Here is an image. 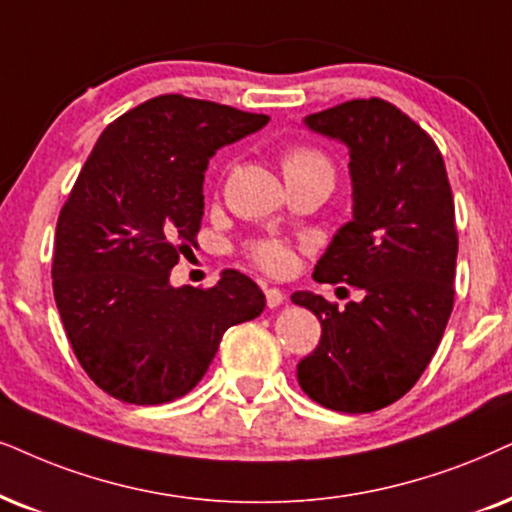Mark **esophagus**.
Masks as SVG:
<instances>
[{
  "label": "esophagus",
  "mask_w": 512,
  "mask_h": 512,
  "mask_svg": "<svg viewBox=\"0 0 512 512\" xmlns=\"http://www.w3.org/2000/svg\"><path fill=\"white\" fill-rule=\"evenodd\" d=\"M264 295H267V307L269 309L281 307V304L286 302V295H283V290H278V288H267V290H264Z\"/></svg>",
  "instance_id": "esophagus-1"
}]
</instances>
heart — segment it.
Here are the masks:
<instances>
[{"instance_id": "obj_1", "label": "heart", "mask_w": 512, "mask_h": 512, "mask_svg": "<svg viewBox=\"0 0 512 512\" xmlns=\"http://www.w3.org/2000/svg\"><path fill=\"white\" fill-rule=\"evenodd\" d=\"M316 165H323L328 167L326 158H323L321 153L312 151V148H290L286 153V158H283V170H300V167H316ZM250 257L255 260L260 267H264L267 271H274V274H283V271L290 269V264H293V252L286 243L281 241H274V238H269V241H257L250 245Z\"/></svg>"}]
</instances>
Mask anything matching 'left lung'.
<instances>
[{
    "instance_id": "obj_1",
    "label": "left lung",
    "mask_w": 512,
    "mask_h": 512,
    "mask_svg": "<svg viewBox=\"0 0 512 512\" xmlns=\"http://www.w3.org/2000/svg\"><path fill=\"white\" fill-rule=\"evenodd\" d=\"M349 151L352 219L314 269L319 283H349L364 300L345 309L293 293L321 321V342L297 364V383L321 406L371 413L416 385L454 309L458 236L442 153L383 99H354L304 118Z\"/></svg>"
}]
</instances>
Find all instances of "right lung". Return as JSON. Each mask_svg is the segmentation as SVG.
Returning a JSON list of instances; mask_svg holds the SVG:
<instances>
[{
  "instance_id": "obj_1",
  "label": "right lung",
  "mask_w": 512,
  "mask_h": 512,
  "mask_svg": "<svg viewBox=\"0 0 512 512\" xmlns=\"http://www.w3.org/2000/svg\"><path fill=\"white\" fill-rule=\"evenodd\" d=\"M267 122L165 94L120 115L89 153L58 215L51 278L77 361L111 397H184L226 328L264 312V293L241 271L224 269L208 290L174 288L170 271L200 229L210 158Z\"/></svg>"
}]
</instances>
